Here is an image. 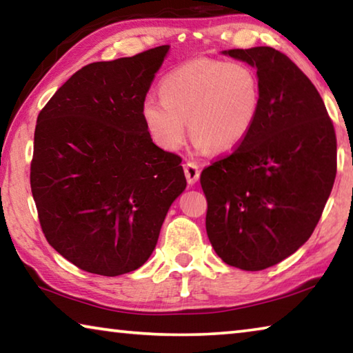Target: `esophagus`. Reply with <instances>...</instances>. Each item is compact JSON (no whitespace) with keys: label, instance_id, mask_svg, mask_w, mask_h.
<instances>
[{"label":"esophagus","instance_id":"1","mask_svg":"<svg viewBox=\"0 0 353 353\" xmlns=\"http://www.w3.org/2000/svg\"><path fill=\"white\" fill-rule=\"evenodd\" d=\"M183 172H185V177H187V182L190 185H193L199 181V176H201V171L198 168V165L193 163V162H187L183 165Z\"/></svg>","mask_w":353,"mask_h":353}]
</instances>
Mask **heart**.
Listing matches in <instances>:
<instances>
[{"label": "heart", "instance_id": "heart-1", "mask_svg": "<svg viewBox=\"0 0 353 353\" xmlns=\"http://www.w3.org/2000/svg\"><path fill=\"white\" fill-rule=\"evenodd\" d=\"M159 90L162 99L148 97L141 103V119L155 145L166 151L183 145L190 126L199 152H232L260 117L259 74L241 62L191 59L170 71Z\"/></svg>", "mask_w": 353, "mask_h": 353}]
</instances>
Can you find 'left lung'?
Returning <instances> with one entry per match:
<instances>
[{"mask_svg": "<svg viewBox=\"0 0 353 353\" xmlns=\"http://www.w3.org/2000/svg\"><path fill=\"white\" fill-rule=\"evenodd\" d=\"M223 54L256 70L261 110L248 140L202 171L205 229L224 263L261 271L312 236L336 176V135L316 87L282 52Z\"/></svg>", "mask_w": 353, "mask_h": 353, "instance_id": "obj_1", "label": "left lung"}]
</instances>
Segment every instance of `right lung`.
Wrapping results in <instances>:
<instances>
[{"label":"right lung","instance_id":"add662e5","mask_svg":"<svg viewBox=\"0 0 353 353\" xmlns=\"http://www.w3.org/2000/svg\"><path fill=\"white\" fill-rule=\"evenodd\" d=\"M168 51L85 65L39 113L31 190L41 230L87 272L115 277L145 265L187 187L181 157L154 145L141 119Z\"/></svg>","mask_w":353,"mask_h":353}]
</instances>
